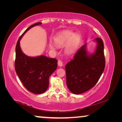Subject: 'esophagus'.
<instances>
[{"label":"esophagus","instance_id":"1","mask_svg":"<svg viewBox=\"0 0 122 122\" xmlns=\"http://www.w3.org/2000/svg\"><path fill=\"white\" fill-rule=\"evenodd\" d=\"M58 66H59V67H62V66H63V63H62V62L61 60H59L58 61Z\"/></svg>","mask_w":122,"mask_h":122}]
</instances>
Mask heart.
Masks as SVG:
<instances>
[{
	"mask_svg": "<svg viewBox=\"0 0 122 122\" xmlns=\"http://www.w3.org/2000/svg\"><path fill=\"white\" fill-rule=\"evenodd\" d=\"M55 42L59 46H65L66 51L68 54H71L77 50L81 42V37L78 34H74L71 32H66L57 36L55 39ZM50 48L53 49V45L49 43Z\"/></svg>",
	"mask_w": 122,
	"mask_h": 122,
	"instance_id": "1",
	"label": "heart"
}]
</instances>
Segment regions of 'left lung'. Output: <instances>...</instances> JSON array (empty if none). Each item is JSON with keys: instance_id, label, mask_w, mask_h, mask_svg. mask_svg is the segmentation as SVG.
I'll use <instances>...</instances> for the list:
<instances>
[{"instance_id": "obj_1", "label": "left lung", "mask_w": 122, "mask_h": 122, "mask_svg": "<svg viewBox=\"0 0 122 122\" xmlns=\"http://www.w3.org/2000/svg\"><path fill=\"white\" fill-rule=\"evenodd\" d=\"M93 41L96 43L94 53L88 52L86 44L65 66L67 87L74 94H82L94 87L104 70L103 42L98 38Z\"/></svg>"}]
</instances>
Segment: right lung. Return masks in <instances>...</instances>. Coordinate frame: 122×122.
Listing matches in <instances>:
<instances>
[{"mask_svg": "<svg viewBox=\"0 0 122 122\" xmlns=\"http://www.w3.org/2000/svg\"><path fill=\"white\" fill-rule=\"evenodd\" d=\"M41 24L37 22L29 27L19 38L15 47L16 73L25 87L29 92L36 94H42L47 90L49 77L57 68V60L45 55L27 56L22 52L20 41L29 30Z\"/></svg>", "mask_w": 122, "mask_h": 122, "instance_id": "right-lung-1", "label": "right lung"}]
</instances>
